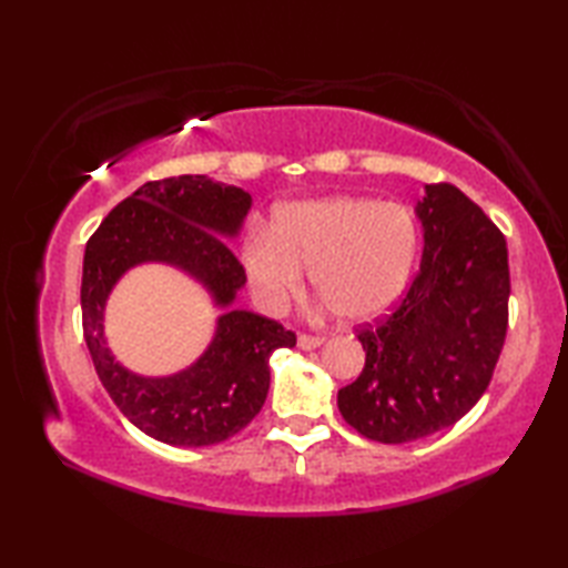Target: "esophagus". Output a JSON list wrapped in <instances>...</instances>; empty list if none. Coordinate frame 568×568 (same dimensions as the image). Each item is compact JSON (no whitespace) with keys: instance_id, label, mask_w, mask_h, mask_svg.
I'll use <instances>...</instances> for the list:
<instances>
[{"instance_id":"esophagus-1","label":"esophagus","mask_w":568,"mask_h":568,"mask_svg":"<svg viewBox=\"0 0 568 568\" xmlns=\"http://www.w3.org/2000/svg\"><path fill=\"white\" fill-rule=\"evenodd\" d=\"M324 344V336H315V334H300L297 336V346L303 348V352H312V348H317Z\"/></svg>"}]
</instances>
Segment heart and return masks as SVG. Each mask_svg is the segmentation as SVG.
Returning <instances> with one entry per match:
<instances>
[{
  "instance_id": "heart-1",
  "label": "heart",
  "mask_w": 568,
  "mask_h": 568,
  "mask_svg": "<svg viewBox=\"0 0 568 568\" xmlns=\"http://www.w3.org/2000/svg\"><path fill=\"white\" fill-rule=\"evenodd\" d=\"M417 246V222L403 204L329 197L293 204L275 229H253L241 246V263L263 310L281 312L303 295L307 268L336 317L368 322L407 291Z\"/></svg>"
}]
</instances>
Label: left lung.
<instances>
[{
	"label": "left lung",
	"instance_id": "1",
	"mask_svg": "<svg viewBox=\"0 0 568 568\" xmlns=\"http://www.w3.org/2000/svg\"><path fill=\"white\" fill-rule=\"evenodd\" d=\"M425 192L419 271L388 317L356 329L366 366L336 397L348 425L381 444L415 442L462 419L486 393L508 332L503 232L456 185Z\"/></svg>",
	"mask_w": 568,
	"mask_h": 568
}]
</instances>
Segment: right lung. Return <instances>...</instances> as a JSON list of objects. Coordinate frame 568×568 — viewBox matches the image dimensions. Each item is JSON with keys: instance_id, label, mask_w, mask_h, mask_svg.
I'll return each instance as SVG.
<instances>
[{"instance_id": "1", "label": "right lung", "mask_w": 568, "mask_h": 568, "mask_svg": "<svg viewBox=\"0 0 568 568\" xmlns=\"http://www.w3.org/2000/svg\"><path fill=\"white\" fill-rule=\"evenodd\" d=\"M251 207L241 187L204 175L151 180L119 202L88 241L82 261V334L114 405L149 437L178 446L220 444L261 413L268 358L295 346V332L246 310H229L195 364L168 378L119 366L104 339V303L131 265L163 261L195 275L214 303L229 307L246 271L221 236H234Z\"/></svg>"}]
</instances>
